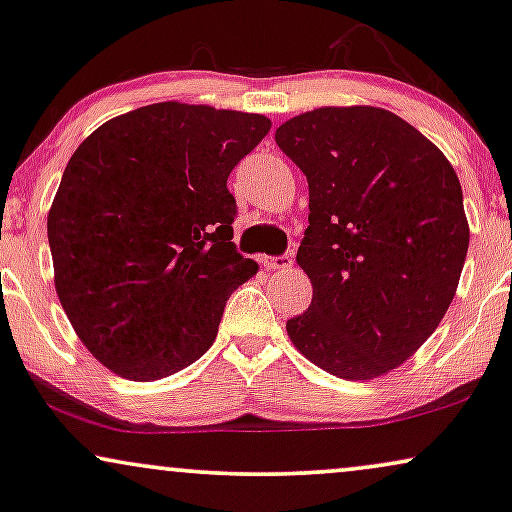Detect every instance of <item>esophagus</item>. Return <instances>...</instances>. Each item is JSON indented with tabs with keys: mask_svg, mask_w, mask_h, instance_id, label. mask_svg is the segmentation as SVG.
<instances>
[{
	"mask_svg": "<svg viewBox=\"0 0 512 512\" xmlns=\"http://www.w3.org/2000/svg\"><path fill=\"white\" fill-rule=\"evenodd\" d=\"M262 264L269 271H278V269H290L293 267V255H278V257H262Z\"/></svg>",
	"mask_w": 512,
	"mask_h": 512,
	"instance_id": "1",
	"label": "esophagus"
}]
</instances>
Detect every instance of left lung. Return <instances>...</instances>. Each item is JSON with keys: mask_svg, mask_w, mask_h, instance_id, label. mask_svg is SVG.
<instances>
[{"mask_svg": "<svg viewBox=\"0 0 512 512\" xmlns=\"http://www.w3.org/2000/svg\"><path fill=\"white\" fill-rule=\"evenodd\" d=\"M309 184L297 264L309 309L286 323L323 371L373 380L416 354L454 300L468 255L463 191L444 153L385 108L326 106L276 129Z\"/></svg>", "mask_w": 512, "mask_h": 512, "instance_id": "left-lung-1", "label": "left lung"}]
</instances>
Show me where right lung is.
Listing matches in <instances>:
<instances>
[{
	"label": "right lung",
	"mask_w": 512,
	"mask_h": 512,
	"mask_svg": "<svg viewBox=\"0 0 512 512\" xmlns=\"http://www.w3.org/2000/svg\"><path fill=\"white\" fill-rule=\"evenodd\" d=\"M257 113L165 101L103 122L68 160L47 217L58 300L84 347L148 383L191 366L257 274L226 179L267 137Z\"/></svg>",
	"instance_id": "1"
}]
</instances>
